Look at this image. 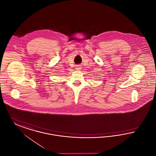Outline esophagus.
<instances>
[{"instance_id": "esophagus-1", "label": "esophagus", "mask_w": 156, "mask_h": 156, "mask_svg": "<svg viewBox=\"0 0 156 156\" xmlns=\"http://www.w3.org/2000/svg\"><path fill=\"white\" fill-rule=\"evenodd\" d=\"M76 70H80L81 69V66H80V65H78V66H76Z\"/></svg>"}]
</instances>
